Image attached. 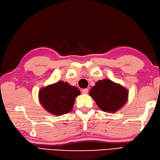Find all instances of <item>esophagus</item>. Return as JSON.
<instances>
[{"label":"esophagus","mask_w":160,"mask_h":160,"mask_svg":"<svg viewBox=\"0 0 160 160\" xmlns=\"http://www.w3.org/2000/svg\"><path fill=\"white\" fill-rule=\"evenodd\" d=\"M81 92H82L83 94H87V93L88 92V88L83 89L82 90H81Z\"/></svg>","instance_id":"obj_1"}]
</instances>
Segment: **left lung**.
I'll list each match as a JSON object with an SVG mask.
<instances>
[{
    "label": "left lung",
    "instance_id": "left-lung-1",
    "mask_svg": "<svg viewBox=\"0 0 160 160\" xmlns=\"http://www.w3.org/2000/svg\"><path fill=\"white\" fill-rule=\"evenodd\" d=\"M90 95L104 111L115 112L128 101V91L110 79L98 81L90 90Z\"/></svg>",
    "mask_w": 160,
    "mask_h": 160
}]
</instances>
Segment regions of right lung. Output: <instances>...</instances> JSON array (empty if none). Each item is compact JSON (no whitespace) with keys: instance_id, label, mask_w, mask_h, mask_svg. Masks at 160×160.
Listing matches in <instances>:
<instances>
[{"instance_id":"obj_1","label":"right lung","mask_w":160,"mask_h":160,"mask_svg":"<svg viewBox=\"0 0 160 160\" xmlns=\"http://www.w3.org/2000/svg\"><path fill=\"white\" fill-rule=\"evenodd\" d=\"M77 87L67 82L58 81L42 88L39 92L41 104L49 113L56 116L70 112L77 96L80 95Z\"/></svg>"}]
</instances>
